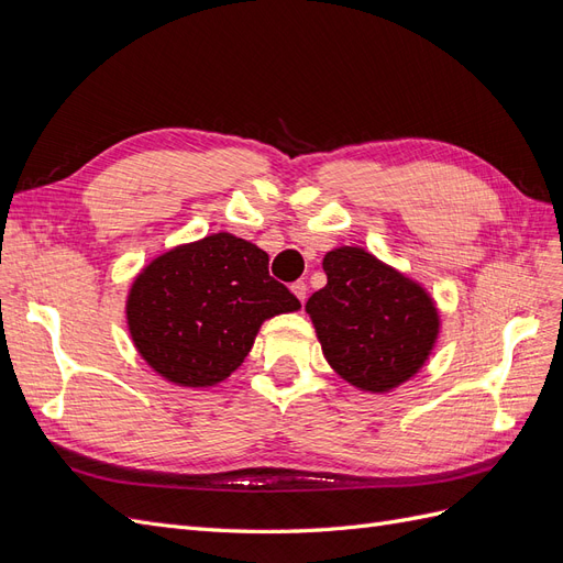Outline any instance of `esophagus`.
<instances>
[{"mask_svg": "<svg viewBox=\"0 0 563 563\" xmlns=\"http://www.w3.org/2000/svg\"><path fill=\"white\" fill-rule=\"evenodd\" d=\"M291 291L296 294V298L300 302H305V298H308V284H305V282H294L291 284Z\"/></svg>", "mask_w": 563, "mask_h": 563, "instance_id": "obj_1", "label": "esophagus"}]
</instances>
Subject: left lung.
Masks as SVG:
<instances>
[{"mask_svg":"<svg viewBox=\"0 0 563 563\" xmlns=\"http://www.w3.org/2000/svg\"><path fill=\"white\" fill-rule=\"evenodd\" d=\"M329 284L305 305L329 364L347 383L387 391L424 364L439 333L432 298L356 246L329 251Z\"/></svg>","mask_w":563,"mask_h":563,"instance_id":"left-lung-1","label":"left lung"}]
</instances>
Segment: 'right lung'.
I'll return each instance as SVG.
<instances>
[{
    "instance_id": "right-lung-1",
    "label": "right lung",
    "mask_w": 563,
    "mask_h": 563,
    "mask_svg": "<svg viewBox=\"0 0 563 563\" xmlns=\"http://www.w3.org/2000/svg\"><path fill=\"white\" fill-rule=\"evenodd\" d=\"M251 242L218 232L152 261L135 279L126 317L135 347L166 380L203 387L228 378L261 323L300 300L269 277Z\"/></svg>"
}]
</instances>
